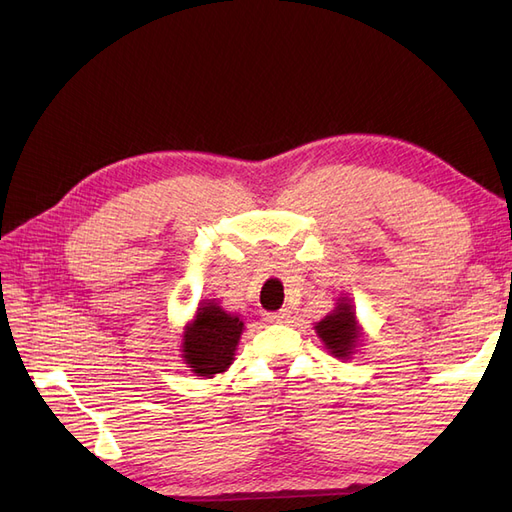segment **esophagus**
<instances>
[{
    "label": "esophagus",
    "instance_id": "esophagus-1",
    "mask_svg": "<svg viewBox=\"0 0 512 512\" xmlns=\"http://www.w3.org/2000/svg\"><path fill=\"white\" fill-rule=\"evenodd\" d=\"M288 318H290V309H286V307L277 309V312H267V314H265V320H267V322H271V324H275V322H284V320H288Z\"/></svg>",
    "mask_w": 512,
    "mask_h": 512
}]
</instances>
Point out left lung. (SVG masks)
I'll use <instances>...</instances> for the list:
<instances>
[{
	"instance_id": "8db88e82",
	"label": "left lung",
	"mask_w": 512,
	"mask_h": 512,
	"mask_svg": "<svg viewBox=\"0 0 512 512\" xmlns=\"http://www.w3.org/2000/svg\"><path fill=\"white\" fill-rule=\"evenodd\" d=\"M316 333L320 335L324 346L329 348L331 354L342 356V359L350 356L356 339H359V329H356L352 305L339 303L333 314H329L316 324Z\"/></svg>"
}]
</instances>
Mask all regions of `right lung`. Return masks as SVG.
I'll return each mask as SVG.
<instances>
[{
  "label": "right lung",
  "mask_w": 512,
  "mask_h": 512,
  "mask_svg": "<svg viewBox=\"0 0 512 512\" xmlns=\"http://www.w3.org/2000/svg\"><path fill=\"white\" fill-rule=\"evenodd\" d=\"M243 322L226 314L220 305L207 303L198 309L196 320L183 335V359L194 374L215 376L232 363Z\"/></svg>",
  "instance_id": "right-lung-1"
}]
</instances>
